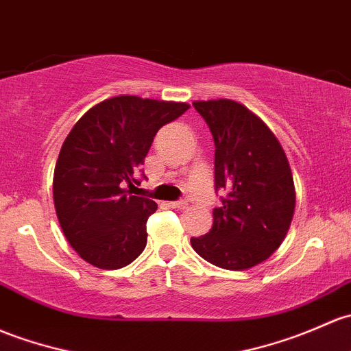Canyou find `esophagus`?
Returning a JSON list of instances; mask_svg holds the SVG:
<instances>
[{
	"label": "esophagus",
	"mask_w": 351,
	"mask_h": 351,
	"mask_svg": "<svg viewBox=\"0 0 351 351\" xmlns=\"http://www.w3.org/2000/svg\"><path fill=\"white\" fill-rule=\"evenodd\" d=\"M169 206H171V208H178V210H183V208H186V206H188V202H185V200H180V202H171V204H169Z\"/></svg>",
	"instance_id": "1"
}]
</instances>
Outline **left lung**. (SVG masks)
I'll return each mask as SVG.
<instances>
[{
	"label": "left lung",
	"mask_w": 351,
	"mask_h": 351,
	"mask_svg": "<svg viewBox=\"0 0 351 351\" xmlns=\"http://www.w3.org/2000/svg\"><path fill=\"white\" fill-rule=\"evenodd\" d=\"M215 141V188H227L195 252L228 271L264 263L286 239L294 208L293 171L281 143L259 116L232 99L195 101Z\"/></svg>",
	"instance_id": "left-lung-1"
}]
</instances>
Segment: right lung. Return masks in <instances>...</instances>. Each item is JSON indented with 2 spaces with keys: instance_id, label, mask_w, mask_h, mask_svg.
<instances>
[{
  "instance_id": "right-lung-1",
  "label": "right lung",
  "mask_w": 351,
  "mask_h": 351,
  "mask_svg": "<svg viewBox=\"0 0 351 351\" xmlns=\"http://www.w3.org/2000/svg\"><path fill=\"white\" fill-rule=\"evenodd\" d=\"M186 102L116 95L73 124L53 171V204L72 249L99 269H121L145 250L156 202L132 195L158 129Z\"/></svg>"
}]
</instances>
